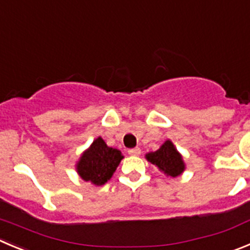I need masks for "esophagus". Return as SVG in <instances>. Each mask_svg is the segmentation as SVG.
I'll list each match as a JSON object with an SVG mask.
<instances>
[{
    "label": "esophagus",
    "mask_w": 250,
    "mask_h": 250,
    "mask_svg": "<svg viewBox=\"0 0 250 250\" xmlns=\"http://www.w3.org/2000/svg\"><path fill=\"white\" fill-rule=\"evenodd\" d=\"M128 154H129V155H133V157H138L139 154H141V149L139 148L128 149Z\"/></svg>",
    "instance_id": "34e87169"
}]
</instances>
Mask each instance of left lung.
<instances>
[{
    "label": "left lung",
    "instance_id": "8db88e82",
    "mask_svg": "<svg viewBox=\"0 0 250 250\" xmlns=\"http://www.w3.org/2000/svg\"><path fill=\"white\" fill-rule=\"evenodd\" d=\"M146 160L154 164L167 176L176 178L185 170L181 154L176 150L174 144L167 141L157 151H151L146 155Z\"/></svg>",
    "mask_w": 250,
    "mask_h": 250
}]
</instances>
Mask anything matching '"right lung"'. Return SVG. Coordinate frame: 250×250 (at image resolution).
Here are the masks:
<instances>
[{
  "mask_svg": "<svg viewBox=\"0 0 250 250\" xmlns=\"http://www.w3.org/2000/svg\"><path fill=\"white\" fill-rule=\"evenodd\" d=\"M122 159L121 150L108 146L99 137L87 150L83 151L76 164V170L83 180L101 186L112 178Z\"/></svg>",
  "mask_w": 250,
  "mask_h": 250,
  "instance_id": "add662e5",
  "label": "right lung"
}]
</instances>
